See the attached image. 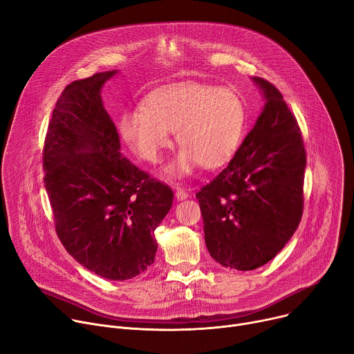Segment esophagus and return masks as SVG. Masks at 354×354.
Here are the masks:
<instances>
[{"mask_svg": "<svg viewBox=\"0 0 354 354\" xmlns=\"http://www.w3.org/2000/svg\"><path fill=\"white\" fill-rule=\"evenodd\" d=\"M175 196H176V199H178V201H183V199H186L187 196H189V194H187V191H185L183 187L176 186V189H175Z\"/></svg>", "mask_w": 354, "mask_h": 354, "instance_id": "esophagus-1", "label": "esophagus"}]
</instances>
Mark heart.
<instances>
[{
  "label": "heart",
  "instance_id": "b5f03b06",
  "mask_svg": "<svg viewBox=\"0 0 354 354\" xmlns=\"http://www.w3.org/2000/svg\"><path fill=\"white\" fill-rule=\"evenodd\" d=\"M243 129L245 106L236 92L192 81L153 91L144 106L128 109L120 121L128 145L152 163L176 131L182 149L167 168L172 176L189 175L199 165L222 167L236 152Z\"/></svg>",
  "mask_w": 354,
  "mask_h": 354
}]
</instances>
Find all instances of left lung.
I'll use <instances>...</instances> for the list:
<instances>
[{
    "instance_id": "left-lung-1",
    "label": "left lung",
    "mask_w": 354,
    "mask_h": 354,
    "mask_svg": "<svg viewBox=\"0 0 354 354\" xmlns=\"http://www.w3.org/2000/svg\"><path fill=\"white\" fill-rule=\"evenodd\" d=\"M266 101L227 167L196 194L205 243L222 266L253 270L293 236L303 214L306 151L279 89L253 77Z\"/></svg>"
}]
</instances>
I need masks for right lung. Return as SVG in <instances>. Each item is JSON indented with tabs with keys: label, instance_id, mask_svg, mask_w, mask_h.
<instances>
[{
	"label": "right lung",
	"instance_id": "add662e5",
	"mask_svg": "<svg viewBox=\"0 0 354 354\" xmlns=\"http://www.w3.org/2000/svg\"><path fill=\"white\" fill-rule=\"evenodd\" d=\"M118 71L65 86L44 144V183L66 252L109 280L142 274L155 261V229L174 192L121 153L101 89Z\"/></svg>",
	"mask_w": 354,
	"mask_h": 354
}]
</instances>
